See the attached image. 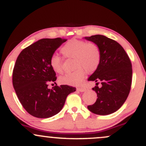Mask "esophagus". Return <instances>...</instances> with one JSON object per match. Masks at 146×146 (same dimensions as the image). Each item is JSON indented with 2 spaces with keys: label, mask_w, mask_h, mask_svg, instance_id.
I'll list each match as a JSON object with an SVG mask.
<instances>
[{
  "label": "esophagus",
  "mask_w": 146,
  "mask_h": 146,
  "mask_svg": "<svg viewBox=\"0 0 146 146\" xmlns=\"http://www.w3.org/2000/svg\"><path fill=\"white\" fill-rule=\"evenodd\" d=\"M77 90H78V91H80V92H84V91H85V90H86V88H77Z\"/></svg>",
  "instance_id": "34e87169"
}]
</instances>
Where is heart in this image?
Listing matches in <instances>:
<instances>
[{"label":"heart","instance_id":"heart-1","mask_svg":"<svg viewBox=\"0 0 146 146\" xmlns=\"http://www.w3.org/2000/svg\"><path fill=\"white\" fill-rule=\"evenodd\" d=\"M60 51L66 58H73L74 71L66 73L59 78L62 84L76 86L81 84L85 75V70L90 73L95 71L101 61V52L99 46L93 42L71 40L62 46ZM50 66L56 73L62 72V61L58 55L51 56Z\"/></svg>","mask_w":146,"mask_h":146}]
</instances>
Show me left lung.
I'll use <instances>...</instances> for the list:
<instances>
[{
	"instance_id": "8db88e82",
	"label": "left lung",
	"mask_w": 146,
	"mask_h": 146,
	"mask_svg": "<svg viewBox=\"0 0 146 146\" xmlns=\"http://www.w3.org/2000/svg\"><path fill=\"white\" fill-rule=\"evenodd\" d=\"M84 38L98 45L101 52L100 65L88 80L96 82L93 90L96 92L98 99L87 108L97 115H110L121 108L130 93L131 62L123 48L114 40L102 35ZM100 82L101 87L98 86Z\"/></svg>"
}]
</instances>
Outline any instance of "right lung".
<instances>
[{
    "label": "right lung",
    "mask_w": 146,
    "mask_h": 146,
    "mask_svg": "<svg viewBox=\"0 0 146 146\" xmlns=\"http://www.w3.org/2000/svg\"><path fill=\"white\" fill-rule=\"evenodd\" d=\"M66 40L43 38L24 48L18 56L13 70V86L23 108L33 117L48 118L58 114L68 95L76 90L68 85L57 84L48 88L57 79L50 66V58Z\"/></svg>",
    "instance_id": "1"
}]
</instances>
